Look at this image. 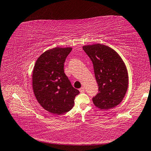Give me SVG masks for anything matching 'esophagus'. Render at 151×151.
Segmentation results:
<instances>
[{
    "label": "esophagus",
    "mask_w": 151,
    "mask_h": 151,
    "mask_svg": "<svg viewBox=\"0 0 151 151\" xmlns=\"http://www.w3.org/2000/svg\"><path fill=\"white\" fill-rule=\"evenodd\" d=\"M79 91H80V92H81V93H83V92H84V91H85V88L84 87H81L80 89H79Z\"/></svg>",
    "instance_id": "34e87169"
}]
</instances>
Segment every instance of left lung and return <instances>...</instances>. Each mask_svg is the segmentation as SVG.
Instances as JSON below:
<instances>
[{
	"instance_id": "1",
	"label": "left lung",
	"mask_w": 151,
	"mask_h": 151,
	"mask_svg": "<svg viewBox=\"0 0 151 151\" xmlns=\"http://www.w3.org/2000/svg\"><path fill=\"white\" fill-rule=\"evenodd\" d=\"M84 51L91 59L98 84V93L93 103L100 109L114 108L123 100L128 88L127 68L117 52L106 45H84Z\"/></svg>"
}]
</instances>
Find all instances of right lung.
<instances>
[{
  "mask_svg": "<svg viewBox=\"0 0 151 151\" xmlns=\"http://www.w3.org/2000/svg\"><path fill=\"white\" fill-rule=\"evenodd\" d=\"M72 47H55L41 55L32 72V88L37 102L45 110L61 115L74 106L79 91L64 73V63Z\"/></svg>",
  "mask_w": 151,
  "mask_h": 151,
  "instance_id": "1",
  "label": "right lung"
}]
</instances>
